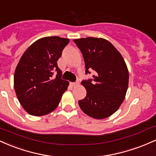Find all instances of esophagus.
Masks as SVG:
<instances>
[{"mask_svg":"<svg viewBox=\"0 0 156 156\" xmlns=\"http://www.w3.org/2000/svg\"><path fill=\"white\" fill-rule=\"evenodd\" d=\"M79 83H80V82L76 81L75 82V83H71V85H72V86H76V85H79Z\"/></svg>","mask_w":156,"mask_h":156,"instance_id":"34e87169","label":"esophagus"}]
</instances>
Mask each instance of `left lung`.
Listing matches in <instances>:
<instances>
[{
  "label": "left lung",
  "instance_id": "obj_1",
  "mask_svg": "<svg viewBox=\"0 0 156 156\" xmlns=\"http://www.w3.org/2000/svg\"><path fill=\"white\" fill-rule=\"evenodd\" d=\"M83 54L85 73L94 71L92 79L83 80L87 91L79 105L85 114L97 119L108 118L119 109L125 99L129 82L127 65L119 51L103 38L73 40Z\"/></svg>",
  "mask_w": 156,
  "mask_h": 156
}]
</instances>
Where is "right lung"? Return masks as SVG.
Listing matches in <instances>:
<instances>
[{"label": "right lung", "mask_w": 156, "mask_h": 156, "mask_svg": "<svg viewBox=\"0 0 156 156\" xmlns=\"http://www.w3.org/2000/svg\"><path fill=\"white\" fill-rule=\"evenodd\" d=\"M69 43L67 38L45 37L22 55L15 71L14 86L20 105L30 115L44 116L53 111L67 90L69 83L61 78L57 60Z\"/></svg>", "instance_id": "1"}]
</instances>
